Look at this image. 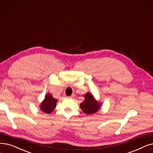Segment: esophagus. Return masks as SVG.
<instances>
[{"label":"esophagus","mask_w":153,"mask_h":153,"mask_svg":"<svg viewBox=\"0 0 153 153\" xmlns=\"http://www.w3.org/2000/svg\"><path fill=\"white\" fill-rule=\"evenodd\" d=\"M75 97V95L74 94H72L71 96H69V97H69V98H74Z\"/></svg>","instance_id":"esophagus-1"}]
</instances>
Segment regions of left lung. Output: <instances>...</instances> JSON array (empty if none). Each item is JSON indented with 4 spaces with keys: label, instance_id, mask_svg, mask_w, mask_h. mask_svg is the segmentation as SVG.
I'll return each instance as SVG.
<instances>
[{
    "label": "left lung",
    "instance_id": "left-lung-1",
    "mask_svg": "<svg viewBox=\"0 0 153 153\" xmlns=\"http://www.w3.org/2000/svg\"><path fill=\"white\" fill-rule=\"evenodd\" d=\"M80 106L85 114H92L97 112L100 104L96 101L91 93H88L85 95V100L81 104Z\"/></svg>",
    "mask_w": 153,
    "mask_h": 153
}]
</instances>
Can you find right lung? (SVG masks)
Returning <instances> with one entry per match:
<instances>
[{
	"label": "right lung",
	"mask_w": 153,
	"mask_h": 153,
	"mask_svg": "<svg viewBox=\"0 0 153 153\" xmlns=\"http://www.w3.org/2000/svg\"><path fill=\"white\" fill-rule=\"evenodd\" d=\"M57 99L53 98L52 95L48 94L45 96L44 101L41 104V109L45 113H51L55 109Z\"/></svg>",
	"instance_id": "add662e5"
}]
</instances>
